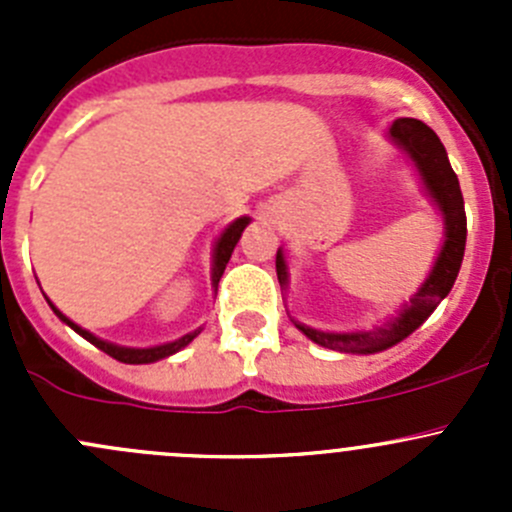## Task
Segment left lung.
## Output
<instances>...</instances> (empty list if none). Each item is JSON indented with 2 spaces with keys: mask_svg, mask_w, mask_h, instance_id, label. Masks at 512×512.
Segmentation results:
<instances>
[{
  "mask_svg": "<svg viewBox=\"0 0 512 512\" xmlns=\"http://www.w3.org/2000/svg\"><path fill=\"white\" fill-rule=\"evenodd\" d=\"M386 138L396 148L406 153L414 163L418 180L423 185V193L428 195L436 210L443 218V242L433 260L431 272L421 287L416 289L399 307L394 317L386 319L384 324L374 329H356V332H322V329L307 327V324L294 322V327L312 339L314 344L324 349H334L342 354H376L384 349L396 347L404 342L409 334H414L423 322L433 314V309L441 304V299L451 292L456 282L458 270H461L463 252H466V208H463L461 185H458L456 173L448 163V153L443 148L441 138L431 131L423 121L416 118H396L386 131ZM277 280L287 289L289 285V267L285 250H277Z\"/></svg>",
  "mask_w": 512,
  "mask_h": 512,
  "instance_id": "left-lung-1",
  "label": "left lung"
}]
</instances>
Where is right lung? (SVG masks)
<instances>
[{
  "label": "right lung",
  "instance_id": "right-lung-1",
  "mask_svg": "<svg viewBox=\"0 0 512 512\" xmlns=\"http://www.w3.org/2000/svg\"><path fill=\"white\" fill-rule=\"evenodd\" d=\"M247 225H250V218H247V215H242V218L232 220V223L227 225L223 232H220L218 240H215V245H213V267H210V282H213L215 294H218V282H220V277H223L225 265H227V262H230L232 250H235L237 240H240L242 230H245ZM46 302H49L51 312H54L56 317H59L61 322L66 324V327H71L76 334H81V337H84L86 342H91V344H94V347L101 349V352H106L108 356H113V359L123 361V364H153V361L168 359V356H173L175 352H180V349L188 347V344L193 342V339L198 337L200 332H203V327H198V329H193V332L185 334V337L175 339V342L156 344V347H143V349H138V347H121V344L106 342V339H101V337H96V334H91L89 329H84V327H79V324H76V322H71V319L66 317L64 312H59V309H56V304L51 302L49 297H46Z\"/></svg>",
  "mask_w": 512,
  "mask_h": 512
}]
</instances>
